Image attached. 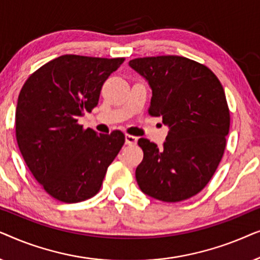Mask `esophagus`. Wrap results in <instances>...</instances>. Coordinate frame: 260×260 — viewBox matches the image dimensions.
<instances>
[{"label":"esophagus","instance_id":"esophagus-1","mask_svg":"<svg viewBox=\"0 0 260 260\" xmlns=\"http://www.w3.org/2000/svg\"><path fill=\"white\" fill-rule=\"evenodd\" d=\"M125 142L129 145H135L137 143V137L133 136V135H125Z\"/></svg>","mask_w":260,"mask_h":260}]
</instances>
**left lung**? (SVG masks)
Wrapping results in <instances>:
<instances>
[{
	"mask_svg": "<svg viewBox=\"0 0 260 260\" xmlns=\"http://www.w3.org/2000/svg\"><path fill=\"white\" fill-rule=\"evenodd\" d=\"M129 65L152 90L149 115L169 126L161 149L138 140L144 154L138 186L157 200H187L207 186L225 151L231 117L222 85L207 66L184 56H147Z\"/></svg>",
	"mask_w": 260,
	"mask_h": 260,
	"instance_id": "1",
	"label": "left lung"
}]
</instances>
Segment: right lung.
<instances>
[{
    "label": "right lung",
    "mask_w": 260,
    "mask_h": 260,
    "mask_svg": "<svg viewBox=\"0 0 260 260\" xmlns=\"http://www.w3.org/2000/svg\"><path fill=\"white\" fill-rule=\"evenodd\" d=\"M124 60L61 55L30 74L21 88L17 144L35 180L56 200L76 204L94 197L125 142L119 130L97 135L79 124Z\"/></svg>",
    "instance_id": "1"
}]
</instances>
